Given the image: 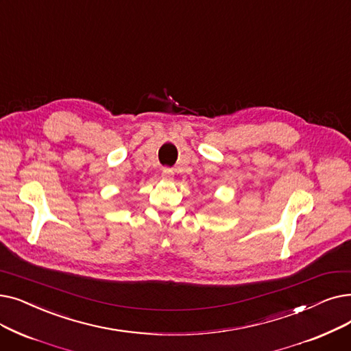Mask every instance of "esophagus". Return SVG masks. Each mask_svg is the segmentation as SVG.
<instances>
[{"instance_id": "1", "label": "esophagus", "mask_w": 351, "mask_h": 351, "mask_svg": "<svg viewBox=\"0 0 351 351\" xmlns=\"http://www.w3.org/2000/svg\"><path fill=\"white\" fill-rule=\"evenodd\" d=\"M162 179L166 182H171L173 179V171L169 169V167H165L162 171Z\"/></svg>"}]
</instances>
